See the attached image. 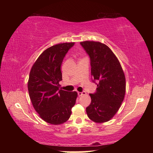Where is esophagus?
Returning <instances> with one entry per match:
<instances>
[{
  "mask_svg": "<svg viewBox=\"0 0 153 153\" xmlns=\"http://www.w3.org/2000/svg\"><path fill=\"white\" fill-rule=\"evenodd\" d=\"M77 94H78V95L79 96H82V95H85V94H86V92H77Z\"/></svg>",
  "mask_w": 153,
  "mask_h": 153,
  "instance_id": "esophagus-1",
  "label": "esophagus"
}]
</instances>
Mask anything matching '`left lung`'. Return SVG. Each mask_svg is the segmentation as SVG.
Wrapping results in <instances>:
<instances>
[{
    "label": "left lung",
    "mask_w": 153,
    "mask_h": 153,
    "mask_svg": "<svg viewBox=\"0 0 153 153\" xmlns=\"http://www.w3.org/2000/svg\"><path fill=\"white\" fill-rule=\"evenodd\" d=\"M80 44L90 56L91 75L97 82V92L90 94L91 103L86 108L88 117L95 123L107 122L117 113L124 99L125 74L108 46L90 40Z\"/></svg>",
    "instance_id": "1"
}]
</instances>
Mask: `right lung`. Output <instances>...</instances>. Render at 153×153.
Masks as SVG:
<instances>
[{"mask_svg":"<svg viewBox=\"0 0 153 153\" xmlns=\"http://www.w3.org/2000/svg\"><path fill=\"white\" fill-rule=\"evenodd\" d=\"M75 42L57 44L46 48L30 70L27 88L32 105L42 120L60 125L69 120L77 93L59 90L62 80L61 65Z\"/></svg>","mask_w":153,"mask_h":153,"instance_id":"1","label":"right lung"}]
</instances>
